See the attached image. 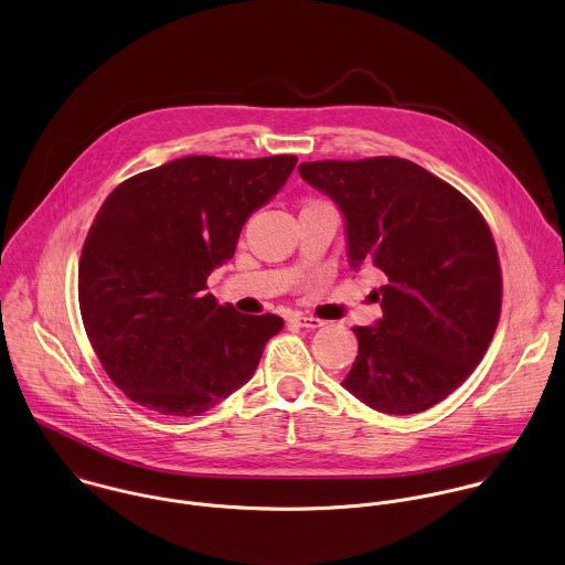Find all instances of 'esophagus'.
Returning a JSON list of instances; mask_svg holds the SVG:
<instances>
[{"label":"esophagus","instance_id":"1","mask_svg":"<svg viewBox=\"0 0 565 565\" xmlns=\"http://www.w3.org/2000/svg\"><path fill=\"white\" fill-rule=\"evenodd\" d=\"M292 323L299 326V328H308V330H317V328H323V326H326L323 321H319V319H315V317H303V315L292 317Z\"/></svg>","mask_w":565,"mask_h":565}]
</instances>
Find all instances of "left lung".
<instances>
[{
	"label": "left lung",
	"mask_w": 565,
	"mask_h": 565,
	"mask_svg": "<svg viewBox=\"0 0 565 565\" xmlns=\"http://www.w3.org/2000/svg\"><path fill=\"white\" fill-rule=\"evenodd\" d=\"M299 174L337 203L349 266L386 277L371 292L382 319L353 328L358 355L342 386L386 415L428 411L469 377L500 319L489 226L458 190L406 159L310 161Z\"/></svg>",
	"instance_id": "8db88e82"
}]
</instances>
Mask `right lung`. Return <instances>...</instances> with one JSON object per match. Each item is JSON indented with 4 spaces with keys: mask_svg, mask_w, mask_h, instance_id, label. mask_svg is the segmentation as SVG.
I'll return each instance as SVG.
<instances>
[{
    "mask_svg": "<svg viewBox=\"0 0 565 565\" xmlns=\"http://www.w3.org/2000/svg\"><path fill=\"white\" fill-rule=\"evenodd\" d=\"M295 166V154H190L107 196L83 246L78 297L87 337L126 397L192 417L253 377L284 319L239 315L205 284Z\"/></svg>",
    "mask_w": 565,
    "mask_h": 565,
    "instance_id": "obj_1",
    "label": "right lung"
}]
</instances>
